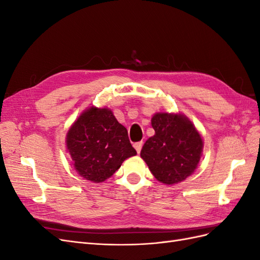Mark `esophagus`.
<instances>
[{
  "instance_id": "1",
  "label": "esophagus",
  "mask_w": 260,
  "mask_h": 260,
  "mask_svg": "<svg viewBox=\"0 0 260 260\" xmlns=\"http://www.w3.org/2000/svg\"><path fill=\"white\" fill-rule=\"evenodd\" d=\"M135 148L137 149V152H138V154H140V152H141V148H142V146H143V142L142 141H141V142H137V143H135Z\"/></svg>"
}]
</instances>
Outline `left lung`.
I'll return each mask as SVG.
<instances>
[{
  "instance_id": "obj_1",
  "label": "left lung",
  "mask_w": 260,
  "mask_h": 260,
  "mask_svg": "<svg viewBox=\"0 0 260 260\" xmlns=\"http://www.w3.org/2000/svg\"><path fill=\"white\" fill-rule=\"evenodd\" d=\"M154 137L141 149V157L154 177L165 184H175L193 174L200 161L203 141L185 117L156 114L152 118Z\"/></svg>"
}]
</instances>
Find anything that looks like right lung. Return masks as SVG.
Listing matches in <instances>:
<instances>
[{
  "mask_svg": "<svg viewBox=\"0 0 260 260\" xmlns=\"http://www.w3.org/2000/svg\"><path fill=\"white\" fill-rule=\"evenodd\" d=\"M67 147L79 175L92 182H103L120 168L128 157L137 155L128 131L112 111L91 107L67 133Z\"/></svg>",
  "mask_w": 260,
  "mask_h": 260,
  "instance_id": "1",
  "label": "right lung"
}]
</instances>
